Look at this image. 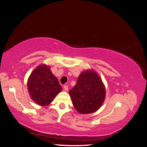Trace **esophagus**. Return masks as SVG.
<instances>
[{"instance_id":"obj_1","label":"esophagus","mask_w":147,"mask_h":147,"mask_svg":"<svg viewBox=\"0 0 147 147\" xmlns=\"http://www.w3.org/2000/svg\"><path fill=\"white\" fill-rule=\"evenodd\" d=\"M64 89H65L66 91H67V90H68V89H69V86H68V85H64Z\"/></svg>"}]
</instances>
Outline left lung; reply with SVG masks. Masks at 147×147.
Listing matches in <instances>:
<instances>
[{"instance_id": "1", "label": "left lung", "mask_w": 147, "mask_h": 147, "mask_svg": "<svg viewBox=\"0 0 147 147\" xmlns=\"http://www.w3.org/2000/svg\"><path fill=\"white\" fill-rule=\"evenodd\" d=\"M74 108L81 114L98 110L105 98L102 80L93 71H86L78 76L76 85L69 90Z\"/></svg>"}]
</instances>
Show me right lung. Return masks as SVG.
<instances>
[{"mask_svg": "<svg viewBox=\"0 0 147 147\" xmlns=\"http://www.w3.org/2000/svg\"><path fill=\"white\" fill-rule=\"evenodd\" d=\"M28 90L35 102L41 106H46L61 91L62 87L57 78L51 73L50 67L41 65L30 75Z\"/></svg>", "mask_w": 147, "mask_h": 147, "instance_id": "add662e5", "label": "right lung"}]
</instances>
